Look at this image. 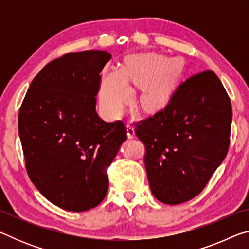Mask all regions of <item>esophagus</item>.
<instances>
[{
	"label": "esophagus",
	"instance_id": "1",
	"mask_svg": "<svg viewBox=\"0 0 249 249\" xmlns=\"http://www.w3.org/2000/svg\"><path fill=\"white\" fill-rule=\"evenodd\" d=\"M126 130H127V137L129 138V140H132V138L135 137V129L133 126L127 125V129Z\"/></svg>",
	"mask_w": 249,
	"mask_h": 249
}]
</instances>
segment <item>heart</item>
<instances>
[{"label":"heart","instance_id":"heart-1","mask_svg":"<svg viewBox=\"0 0 249 249\" xmlns=\"http://www.w3.org/2000/svg\"><path fill=\"white\" fill-rule=\"evenodd\" d=\"M170 65L168 59L151 53L130 58L122 72L112 71L104 75L100 90V99L103 107L109 113L119 114L132 96V89L127 81L144 84L162 71L149 84L142 99V105L148 111L162 107L168 102L174 89L176 70Z\"/></svg>","mask_w":249,"mask_h":249}]
</instances>
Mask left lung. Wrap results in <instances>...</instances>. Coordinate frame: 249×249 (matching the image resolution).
Instances as JSON below:
<instances>
[{
	"mask_svg": "<svg viewBox=\"0 0 249 249\" xmlns=\"http://www.w3.org/2000/svg\"><path fill=\"white\" fill-rule=\"evenodd\" d=\"M231 124V100L211 70L188 78L165 108L138 122L135 133L145 145L156 199L175 205L200 195L226 157Z\"/></svg>",
	"mask_w": 249,
	"mask_h": 249,
	"instance_id": "8db88e82",
	"label": "left lung"
}]
</instances>
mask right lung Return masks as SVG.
Here are the masks:
<instances>
[{"label":"right lung","instance_id":"right-lung-1","mask_svg":"<svg viewBox=\"0 0 249 249\" xmlns=\"http://www.w3.org/2000/svg\"><path fill=\"white\" fill-rule=\"evenodd\" d=\"M104 50L69 53L46 65L29 86L18 134L29 179L59 208L84 212L107 196V167L127 138L122 121L95 111Z\"/></svg>","mask_w":249,"mask_h":249}]
</instances>
